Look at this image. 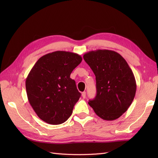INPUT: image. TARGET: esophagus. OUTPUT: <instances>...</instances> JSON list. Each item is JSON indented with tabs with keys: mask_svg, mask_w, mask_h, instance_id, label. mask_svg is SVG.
Instances as JSON below:
<instances>
[{
	"mask_svg": "<svg viewBox=\"0 0 158 158\" xmlns=\"http://www.w3.org/2000/svg\"><path fill=\"white\" fill-rule=\"evenodd\" d=\"M85 95H86V92H83L82 93V96L83 98H85Z\"/></svg>",
	"mask_w": 158,
	"mask_h": 158,
	"instance_id": "esophagus-1",
	"label": "esophagus"
}]
</instances>
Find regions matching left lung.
I'll list each match as a JSON object with an SVG mask.
<instances>
[{"label": "left lung", "instance_id": "left-lung-1", "mask_svg": "<svg viewBox=\"0 0 158 158\" xmlns=\"http://www.w3.org/2000/svg\"><path fill=\"white\" fill-rule=\"evenodd\" d=\"M83 57L96 80V96L89 105L103 120H115L127 111L135 96L136 84L132 70L113 51H92Z\"/></svg>", "mask_w": 158, "mask_h": 158}]
</instances>
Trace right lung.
Returning <instances> with one entry per match:
<instances>
[{
    "mask_svg": "<svg viewBox=\"0 0 158 158\" xmlns=\"http://www.w3.org/2000/svg\"><path fill=\"white\" fill-rule=\"evenodd\" d=\"M82 60L78 54L57 51L41 56L33 66L26 80V92L41 120L60 125L70 117L81 94L70 76Z\"/></svg>",
    "mask_w": 158,
    "mask_h": 158,
    "instance_id": "add662e5",
    "label": "right lung"
}]
</instances>
